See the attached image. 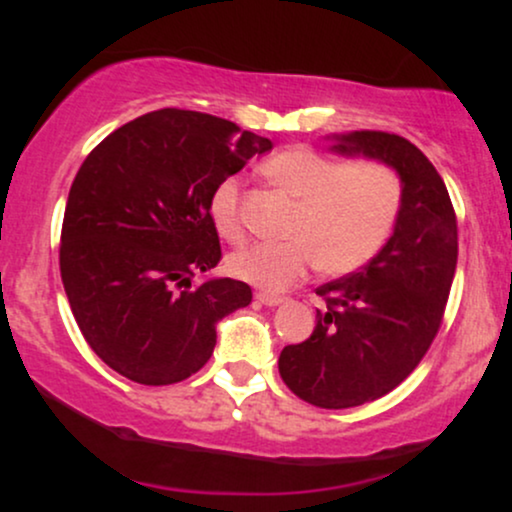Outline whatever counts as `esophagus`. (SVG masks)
<instances>
[{
    "mask_svg": "<svg viewBox=\"0 0 512 512\" xmlns=\"http://www.w3.org/2000/svg\"><path fill=\"white\" fill-rule=\"evenodd\" d=\"M257 301L262 305H269V308H274V305L284 303L286 298L284 296H276V293H257Z\"/></svg>",
    "mask_w": 512,
    "mask_h": 512,
    "instance_id": "obj_1",
    "label": "esophagus"
}]
</instances>
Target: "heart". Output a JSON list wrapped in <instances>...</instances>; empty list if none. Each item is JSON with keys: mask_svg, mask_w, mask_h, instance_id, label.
<instances>
[{"mask_svg": "<svg viewBox=\"0 0 512 512\" xmlns=\"http://www.w3.org/2000/svg\"><path fill=\"white\" fill-rule=\"evenodd\" d=\"M262 173L296 199L298 211L289 226V243L252 245L228 260L231 274L257 289L284 291L315 267L330 276L354 274L373 262L395 231L404 187L387 163H344L310 146H291L269 158ZM209 216L221 238L243 243L236 178L214 187Z\"/></svg>", "mask_w": 512, "mask_h": 512, "instance_id": "b5f03b06", "label": "heart"}]
</instances>
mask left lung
<instances>
[{"mask_svg": "<svg viewBox=\"0 0 512 512\" xmlns=\"http://www.w3.org/2000/svg\"><path fill=\"white\" fill-rule=\"evenodd\" d=\"M332 151L387 163L402 178V209L385 248L358 272L315 289L313 334L284 346L281 380L322 409L387 395L421 363L440 330L457 267V219L433 163L387 132L334 134Z\"/></svg>", "mask_w": 512, "mask_h": 512, "instance_id": "8db88e82", "label": "left lung"}]
</instances>
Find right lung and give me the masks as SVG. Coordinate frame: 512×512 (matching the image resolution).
<instances>
[{"mask_svg": "<svg viewBox=\"0 0 512 512\" xmlns=\"http://www.w3.org/2000/svg\"><path fill=\"white\" fill-rule=\"evenodd\" d=\"M272 142L221 117L163 108L103 139L69 190L60 272L81 334L139 385L190 378L216 322L252 301L245 281L192 276L221 260L209 197Z\"/></svg>", "mask_w": 512, "mask_h": 512, "instance_id": "add662e5", "label": "right lung"}]
</instances>
